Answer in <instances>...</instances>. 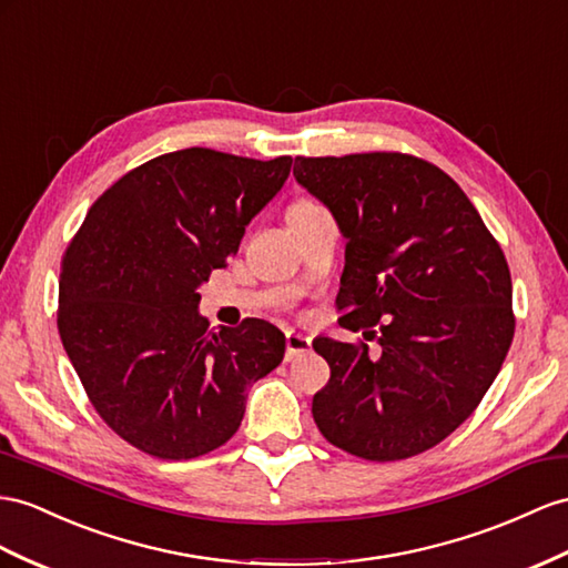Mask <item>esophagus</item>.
Wrapping results in <instances>:
<instances>
[{"instance_id":"esophagus-1","label":"esophagus","mask_w":568,"mask_h":568,"mask_svg":"<svg viewBox=\"0 0 568 568\" xmlns=\"http://www.w3.org/2000/svg\"><path fill=\"white\" fill-rule=\"evenodd\" d=\"M312 351V338L304 336L300 331H287L285 333V359H295L304 353Z\"/></svg>"}]
</instances>
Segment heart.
<instances>
[{
    "label": "heart",
    "mask_w": 568,
    "mask_h": 568,
    "mask_svg": "<svg viewBox=\"0 0 568 568\" xmlns=\"http://www.w3.org/2000/svg\"><path fill=\"white\" fill-rule=\"evenodd\" d=\"M307 206H314V201H310V199H297V201L290 203L287 211H297V209H307Z\"/></svg>",
    "instance_id": "heart-1"
}]
</instances>
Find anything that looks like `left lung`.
I'll return each instance as SVG.
<instances>
[{
	"instance_id": "1",
	"label": "left lung",
	"mask_w": 568,
	"mask_h": 568,
	"mask_svg": "<svg viewBox=\"0 0 568 568\" xmlns=\"http://www.w3.org/2000/svg\"><path fill=\"white\" fill-rule=\"evenodd\" d=\"M345 242L338 324L365 341L316 338L331 367L312 400L326 439L365 460L423 454L485 398L511 347V273L499 242L444 170L410 153L295 158Z\"/></svg>"
}]
</instances>
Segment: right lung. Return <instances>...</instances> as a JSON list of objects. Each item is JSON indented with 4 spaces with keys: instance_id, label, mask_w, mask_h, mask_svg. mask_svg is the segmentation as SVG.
<instances>
[{
    "instance_id": "1",
    "label": "right lung",
    "mask_w": 568,
    "mask_h": 568,
    "mask_svg": "<svg viewBox=\"0 0 568 568\" xmlns=\"http://www.w3.org/2000/svg\"><path fill=\"white\" fill-rule=\"evenodd\" d=\"M293 158L213 149L158 155L98 196L62 256L57 328L95 413L163 460L211 454L240 429L246 388L281 365L264 318L209 328L201 283L237 254Z\"/></svg>"
}]
</instances>
